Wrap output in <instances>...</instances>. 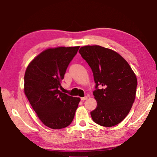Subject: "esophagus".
Returning a JSON list of instances; mask_svg holds the SVG:
<instances>
[{"label":"esophagus","instance_id":"1","mask_svg":"<svg viewBox=\"0 0 157 157\" xmlns=\"http://www.w3.org/2000/svg\"><path fill=\"white\" fill-rule=\"evenodd\" d=\"M87 98H88V97L87 96H84V97H83V98H81V100L82 101H84V100H86Z\"/></svg>","mask_w":157,"mask_h":157}]
</instances>
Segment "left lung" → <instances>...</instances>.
Segmentation results:
<instances>
[{
    "instance_id": "8db88e82",
    "label": "left lung",
    "mask_w": 157,
    "mask_h": 157,
    "mask_svg": "<svg viewBox=\"0 0 157 157\" xmlns=\"http://www.w3.org/2000/svg\"><path fill=\"white\" fill-rule=\"evenodd\" d=\"M94 74L93 92L97 107L91 112L95 123L115 126L129 113L136 97L137 79L129 63L118 53L100 46H86L79 50Z\"/></svg>"
}]
</instances>
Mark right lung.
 Listing matches in <instances>:
<instances>
[{
    "label": "right lung",
    "mask_w": 157,
    "mask_h": 157,
    "mask_svg": "<svg viewBox=\"0 0 157 157\" xmlns=\"http://www.w3.org/2000/svg\"><path fill=\"white\" fill-rule=\"evenodd\" d=\"M79 46L44 50L28 65L24 92L32 107L45 125L51 129L68 126L75 116L79 98L61 92V82Z\"/></svg>",
    "instance_id": "add662e5"
}]
</instances>
